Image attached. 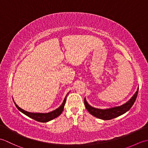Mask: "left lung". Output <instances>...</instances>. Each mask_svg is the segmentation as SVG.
<instances>
[{
  "mask_svg": "<svg viewBox=\"0 0 148 148\" xmlns=\"http://www.w3.org/2000/svg\"><path fill=\"white\" fill-rule=\"evenodd\" d=\"M138 92H139V88H138L136 92L135 93L132 97L128 102L120 106H116L114 107V108L105 109L95 108L91 106L87 102L85 98H84V105H85L88 111L93 116H95V117L97 118L103 119V120H109V119L118 117V116L123 114L124 113L129 111L130 109L132 108V106L134 105L135 101H136Z\"/></svg>",
  "mask_w": 148,
  "mask_h": 148,
  "instance_id": "left-lung-1",
  "label": "left lung"
}]
</instances>
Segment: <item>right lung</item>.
Returning a JSON list of instances; mask_svg holds the SVG:
<instances>
[{
	"instance_id": "add662e5",
	"label": "right lung",
	"mask_w": 148,
	"mask_h": 148,
	"mask_svg": "<svg viewBox=\"0 0 148 148\" xmlns=\"http://www.w3.org/2000/svg\"><path fill=\"white\" fill-rule=\"evenodd\" d=\"M69 94V93L67 94V95L65 97V99L63 101L62 105L59 107L58 108L54 110L51 112H47V113H39V112H28L27 111H25L24 109H21L20 108L16 103L14 101V104L16 107L17 109L19 110V111H21L22 113H23L24 114H25L26 116H29V118H32L33 119H35V120L39 121V122H42V123H45V122H48L52 120V119H55L56 118H57L58 116H59L62 114V112L64 111V106L66 102V99H67V96Z\"/></svg>"
}]
</instances>
